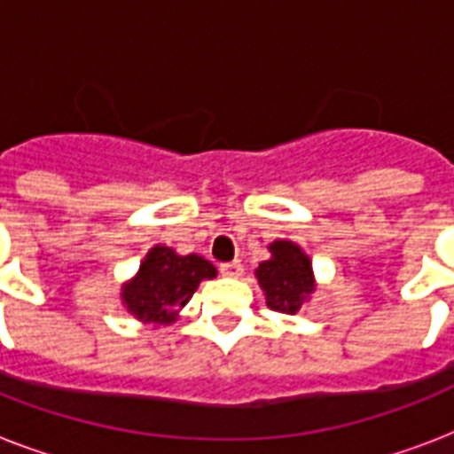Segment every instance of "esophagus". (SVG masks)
<instances>
[{
	"instance_id": "obj_1",
	"label": "esophagus",
	"mask_w": 454,
	"mask_h": 454,
	"mask_svg": "<svg viewBox=\"0 0 454 454\" xmlns=\"http://www.w3.org/2000/svg\"><path fill=\"white\" fill-rule=\"evenodd\" d=\"M242 263L240 262H228V263H221V273L226 278H240L242 276Z\"/></svg>"
}]
</instances>
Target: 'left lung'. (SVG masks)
I'll use <instances>...</instances> for the list:
<instances>
[{
	"instance_id": "obj_1",
	"label": "left lung",
	"mask_w": 454,
	"mask_h": 454,
	"mask_svg": "<svg viewBox=\"0 0 454 454\" xmlns=\"http://www.w3.org/2000/svg\"><path fill=\"white\" fill-rule=\"evenodd\" d=\"M269 249L270 259L259 263V269L254 270L266 294V306L294 316L316 290L310 259L290 240L270 242Z\"/></svg>"
}]
</instances>
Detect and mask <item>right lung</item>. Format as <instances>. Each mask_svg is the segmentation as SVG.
<instances>
[{
	"instance_id": "right-lung-1",
	"label": "right lung",
	"mask_w": 454,
	"mask_h": 454,
	"mask_svg": "<svg viewBox=\"0 0 454 454\" xmlns=\"http://www.w3.org/2000/svg\"><path fill=\"white\" fill-rule=\"evenodd\" d=\"M216 278V269L198 254H176L171 247L155 245L141 262V269L122 285V303L141 323L169 325L178 309L198 290L202 280Z\"/></svg>"
}]
</instances>
